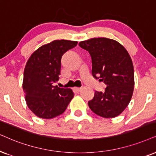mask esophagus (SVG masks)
<instances>
[{"mask_svg":"<svg viewBox=\"0 0 156 156\" xmlns=\"http://www.w3.org/2000/svg\"><path fill=\"white\" fill-rule=\"evenodd\" d=\"M75 90H76L77 92H80V90H82V88H75Z\"/></svg>","mask_w":156,"mask_h":156,"instance_id":"1","label":"esophagus"}]
</instances>
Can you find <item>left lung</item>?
I'll return each instance as SVG.
<instances>
[{
	"mask_svg": "<svg viewBox=\"0 0 156 156\" xmlns=\"http://www.w3.org/2000/svg\"><path fill=\"white\" fill-rule=\"evenodd\" d=\"M79 46L91 57L94 78L106 86L103 92L96 90L88 102L89 108L101 117H117L128 106L133 94L134 68L129 53L120 43L104 37L82 41Z\"/></svg>",
	"mask_w": 156,
	"mask_h": 156,
	"instance_id": "left-lung-1",
	"label": "left lung"
}]
</instances>
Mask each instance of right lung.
<instances>
[{"label": "right lung", "instance_id": "1", "mask_svg": "<svg viewBox=\"0 0 156 156\" xmlns=\"http://www.w3.org/2000/svg\"><path fill=\"white\" fill-rule=\"evenodd\" d=\"M78 42L55 40L35 51L27 61L23 73V89L29 109L42 119L62 114L73 98L70 88L53 86L59 80L61 59Z\"/></svg>", "mask_w": 156, "mask_h": 156}]
</instances>
